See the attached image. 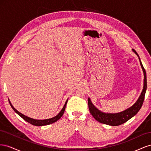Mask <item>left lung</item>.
<instances>
[{
    "label": "left lung",
    "instance_id": "obj_1",
    "mask_svg": "<svg viewBox=\"0 0 151 151\" xmlns=\"http://www.w3.org/2000/svg\"><path fill=\"white\" fill-rule=\"evenodd\" d=\"M132 50H133V52L138 56L140 60V65L142 67V70L144 72V88L142 91L141 94L140 95L137 101L135 103L134 105H132V106L129 108L125 109V111H123L122 112L117 113H106L101 111L94 106V104L91 102V99L88 98V106L89 109V111L95 119L100 123L111 126L120 125L123 124V123L127 122L129 120H130V118H132L133 116H134L136 114L139 112L142 106L146 89H147V77H146V72L142 65V63L140 61V59L139 58L138 53L136 52L135 50L133 49Z\"/></svg>",
    "mask_w": 151,
    "mask_h": 151
}]
</instances>
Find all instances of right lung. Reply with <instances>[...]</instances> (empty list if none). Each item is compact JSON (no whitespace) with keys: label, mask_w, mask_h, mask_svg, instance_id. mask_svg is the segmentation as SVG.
I'll use <instances>...</instances> for the list:
<instances>
[{"label":"right lung","mask_w":151,"mask_h":151,"mask_svg":"<svg viewBox=\"0 0 151 151\" xmlns=\"http://www.w3.org/2000/svg\"><path fill=\"white\" fill-rule=\"evenodd\" d=\"M67 101H68V99L66 101V102L64 104V106H63V108L62 109V110L60 111V113H59L57 116H54L53 118H49V119H46V120H35V119H33V118H29V117L27 116H25L24 115H23V114H22L20 112L18 111L17 109H16L14 108L13 107L11 101H9V104H11V106L12 108L13 109V110L17 114H18V115H19L21 118H23V119L25 121L28 122V123H30V124L33 125H35V126L47 125L52 124V123H55V122H57V120H58L62 117L63 113H64V111H65V107H66V104H67Z\"/></svg>","instance_id":"right-lung-1"}]
</instances>
